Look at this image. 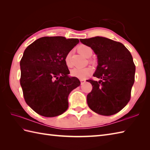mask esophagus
<instances>
[{"label": "esophagus", "instance_id": "1", "mask_svg": "<svg viewBox=\"0 0 150 150\" xmlns=\"http://www.w3.org/2000/svg\"><path fill=\"white\" fill-rule=\"evenodd\" d=\"M81 84H84V82H86V80L85 79H81Z\"/></svg>", "mask_w": 150, "mask_h": 150}]
</instances>
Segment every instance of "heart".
<instances>
[{
    "label": "heart",
    "mask_w": 150,
    "mask_h": 150,
    "mask_svg": "<svg viewBox=\"0 0 150 150\" xmlns=\"http://www.w3.org/2000/svg\"><path fill=\"white\" fill-rule=\"evenodd\" d=\"M78 52L81 55L85 57H90L93 53V51L90 47L86 45H81L78 47ZM64 62L68 68L72 67V64L71 61V54L68 53L65 56ZM93 72V69L90 66L84 67V68H75L71 71V75L73 77H77L80 79H84L91 75Z\"/></svg>",
    "instance_id": "heart-1"
}]
</instances>
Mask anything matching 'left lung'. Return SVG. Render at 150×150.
Segmentation results:
<instances>
[{
	"label": "left lung",
	"instance_id": "left-lung-1",
	"mask_svg": "<svg viewBox=\"0 0 150 150\" xmlns=\"http://www.w3.org/2000/svg\"><path fill=\"white\" fill-rule=\"evenodd\" d=\"M80 41L94 51L98 66L90 79L92 90L87 95L89 108L101 115L115 114L126 106L135 82V66L129 50L122 43L108 38L95 37Z\"/></svg>",
	"mask_w": 150,
	"mask_h": 150
}]
</instances>
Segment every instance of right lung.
Listing matches in <instances>:
<instances>
[{"mask_svg":"<svg viewBox=\"0 0 150 150\" xmlns=\"http://www.w3.org/2000/svg\"><path fill=\"white\" fill-rule=\"evenodd\" d=\"M79 42L77 39L44 37L25 50L20 62V83L25 101L37 113L53 117L68 108V95L81 82L69 77L64 58Z\"/></svg>","mask_w":150,"mask_h":150,"instance_id":"right-lung-1","label":"right lung"}]
</instances>
